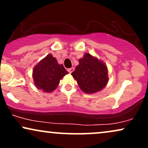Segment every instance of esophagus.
Masks as SVG:
<instances>
[{"instance_id":"1","label":"esophagus","mask_w":148,"mask_h":148,"mask_svg":"<svg viewBox=\"0 0 148 148\" xmlns=\"http://www.w3.org/2000/svg\"><path fill=\"white\" fill-rule=\"evenodd\" d=\"M74 70V67H71V68H69V69H67V71H68V72L70 73V74H71V73H72Z\"/></svg>"}]
</instances>
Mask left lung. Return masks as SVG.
I'll return each mask as SVG.
<instances>
[{
  "label": "left lung",
  "instance_id": "obj_1",
  "mask_svg": "<svg viewBox=\"0 0 148 148\" xmlns=\"http://www.w3.org/2000/svg\"><path fill=\"white\" fill-rule=\"evenodd\" d=\"M79 65L72 73L79 88L87 94L99 92L108 83V69L106 64L86 53L79 60Z\"/></svg>",
  "mask_w": 148,
  "mask_h": 148
}]
</instances>
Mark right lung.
<instances>
[{
  "label": "right lung",
  "mask_w": 148,
  "mask_h": 148,
  "mask_svg": "<svg viewBox=\"0 0 148 148\" xmlns=\"http://www.w3.org/2000/svg\"><path fill=\"white\" fill-rule=\"evenodd\" d=\"M68 72L62 64H59L51 54H49L34 67V84L39 90L51 92L58 86L60 80Z\"/></svg>",
  "instance_id": "1"
}]
</instances>
